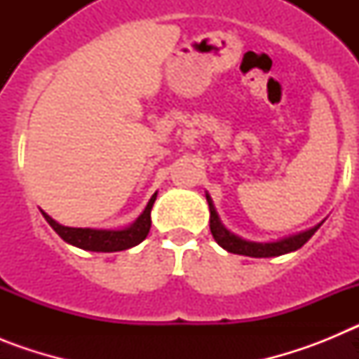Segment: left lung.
Returning <instances> with one entry per match:
<instances>
[{"mask_svg": "<svg viewBox=\"0 0 359 359\" xmlns=\"http://www.w3.org/2000/svg\"><path fill=\"white\" fill-rule=\"evenodd\" d=\"M208 208H210V231L214 239L217 241V244L221 248H224L230 253H237V255H246V257H257V259H262V257H278L284 255V253L294 252V250L302 248L304 244L315 236V231L318 230L320 224L309 228L306 231H300V233H294V236L284 237L280 241H273V243H255V241H246L241 239L239 236L231 233L228 228H224V224L221 223L217 212H215L214 203L212 198L207 194Z\"/></svg>", "mask_w": 359, "mask_h": 359, "instance_id": "obj_1", "label": "left lung"}]
</instances>
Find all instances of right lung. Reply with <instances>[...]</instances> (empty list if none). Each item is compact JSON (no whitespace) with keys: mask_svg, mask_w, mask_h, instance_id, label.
Masks as SVG:
<instances>
[{"mask_svg":"<svg viewBox=\"0 0 359 359\" xmlns=\"http://www.w3.org/2000/svg\"><path fill=\"white\" fill-rule=\"evenodd\" d=\"M158 192L152 194L149 199L145 210L138 215L135 223L122 230H97V228H73L59 224L53 221L46 212L41 210L43 217L48 221L50 226L59 233L62 241L73 244L81 250H88V252H122V250H129L136 244H140L142 241L147 237L149 230H151V210L152 205L156 201Z\"/></svg>","mask_w":359,"mask_h":359,"instance_id":"1","label":"right lung"}]
</instances>
